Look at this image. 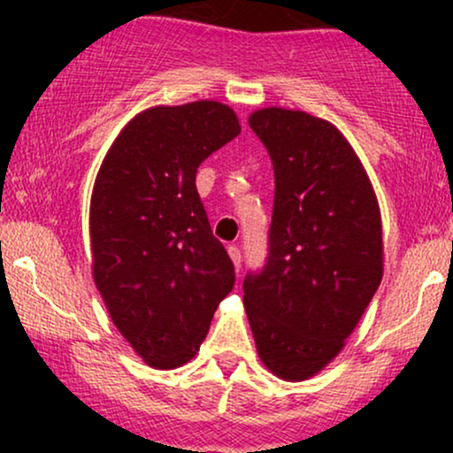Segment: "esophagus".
I'll list each match as a JSON object with an SVG mask.
<instances>
[{
    "mask_svg": "<svg viewBox=\"0 0 453 453\" xmlns=\"http://www.w3.org/2000/svg\"><path fill=\"white\" fill-rule=\"evenodd\" d=\"M227 253H230V257H232V262H234V266H236V270H241L242 268L241 247H238V244H230V247H227Z\"/></svg>",
    "mask_w": 453,
    "mask_h": 453,
    "instance_id": "1",
    "label": "esophagus"
}]
</instances>
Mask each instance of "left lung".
I'll list each match as a JSON object with an SVG mask.
<instances>
[{
  "label": "left lung",
  "mask_w": 453,
  "mask_h": 453,
  "mask_svg": "<svg viewBox=\"0 0 453 453\" xmlns=\"http://www.w3.org/2000/svg\"><path fill=\"white\" fill-rule=\"evenodd\" d=\"M249 127L273 161L274 204L266 264L242 280L244 311L262 362L303 381L342 349L381 283V215L332 123L264 108Z\"/></svg>",
  "instance_id": "1"
}]
</instances>
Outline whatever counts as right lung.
Wrapping results in <instances>:
<instances>
[{
	"label": "right lung",
	"mask_w": 453,
	"mask_h": 453,
	"mask_svg": "<svg viewBox=\"0 0 453 453\" xmlns=\"http://www.w3.org/2000/svg\"><path fill=\"white\" fill-rule=\"evenodd\" d=\"M238 134L236 114L219 102L155 106L127 123L97 173L93 277L114 326L150 366L191 360L234 288L196 173Z\"/></svg>",
	"instance_id": "right-lung-1"
}]
</instances>
